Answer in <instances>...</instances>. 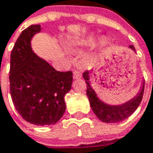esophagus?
I'll return each mask as SVG.
<instances>
[{"mask_svg":"<svg viewBox=\"0 0 153 153\" xmlns=\"http://www.w3.org/2000/svg\"><path fill=\"white\" fill-rule=\"evenodd\" d=\"M81 77V73L80 71H77V70H75L74 72H73V78L74 79H80Z\"/></svg>","mask_w":153,"mask_h":153,"instance_id":"obj_1","label":"esophagus"}]
</instances>
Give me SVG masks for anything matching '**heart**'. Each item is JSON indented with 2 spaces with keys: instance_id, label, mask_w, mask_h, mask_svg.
Instances as JSON below:
<instances>
[{
  "instance_id": "obj_1",
  "label": "heart",
  "mask_w": 153,
  "mask_h": 153,
  "mask_svg": "<svg viewBox=\"0 0 153 153\" xmlns=\"http://www.w3.org/2000/svg\"><path fill=\"white\" fill-rule=\"evenodd\" d=\"M95 40H96L95 36L90 35L88 36L87 37H85V38H83L81 39V40H80V41H78L77 42H76V44L80 45H92L94 43ZM102 42H105V40L102 39Z\"/></svg>"
}]
</instances>
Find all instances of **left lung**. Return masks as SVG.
Returning a JSON list of instances; mask_svg holds the SVG:
<instances>
[{
	"mask_svg": "<svg viewBox=\"0 0 153 153\" xmlns=\"http://www.w3.org/2000/svg\"><path fill=\"white\" fill-rule=\"evenodd\" d=\"M133 51L135 52V49L134 45H130ZM90 72L86 71L83 73V78L87 84L86 87V94L90 101V104L91 108L93 110L94 114L100 121L106 122V123H117L126 120V118L132 115L139 107L140 102L142 101L143 91H144V81L140 87L139 93L134 97L133 99L129 100L128 102H125L121 105H109L104 102H102L98 98L95 91L90 85Z\"/></svg>",
	"mask_w": 153,
	"mask_h": 153,
	"instance_id": "8db88e82",
	"label": "left lung"
}]
</instances>
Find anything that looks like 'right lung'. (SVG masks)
<instances>
[{
  "label": "right lung",
  "instance_id": "add662e5",
  "mask_svg": "<svg viewBox=\"0 0 153 153\" xmlns=\"http://www.w3.org/2000/svg\"><path fill=\"white\" fill-rule=\"evenodd\" d=\"M41 25L23 30L10 54V86L15 108L36 126L57 123L66 110L64 96L72 83V72H59L32 50L31 40Z\"/></svg>",
  "mask_w": 153,
  "mask_h": 153
}]
</instances>
